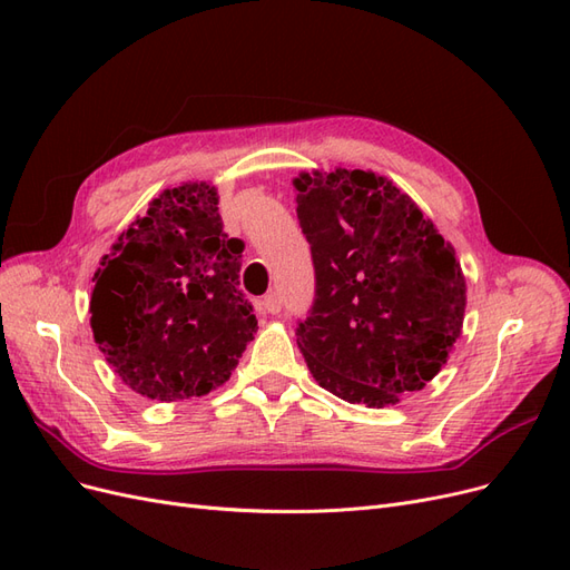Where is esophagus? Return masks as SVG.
<instances>
[{
	"label": "esophagus",
	"mask_w": 570,
	"mask_h": 570,
	"mask_svg": "<svg viewBox=\"0 0 570 570\" xmlns=\"http://www.w3.org/2000/svg\"><path fill=\"white\" fill-rule=\"evenodd\" d=\"M281 306H283V299L278 292H271V295L258 299V312H264V314H278Z\"/></svg>",
	"instance_id": "34e87169"
}]
</instances>
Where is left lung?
<instances>
[{
	"instance_id": "obj_1",
	"label": "left lung",
	"mask_w": 570,
	"mask_h": 570,
	"mask_svg": "<svg viewBox=\"0 0 570 570\" xmlns=\"http://www.w3.org/2000/svg\"><path fill=\"white\" fill-rule=\"evenodd\" d=\"M292 183L316 271L314 306L295 331L308 371L340 400L373 409L423 390L463 327L454 247L373 170H314Z\"/></svg>"
}]
</instances>
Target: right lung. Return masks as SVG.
Returning <instances> with one entry per match:
<instances>
[{"instance_id": "add662e5", "label": "right lung", "mask_w": 570, "mask_h": 570, "mask_svg": "<svg viewBox=\"0 0 570 570\" xmlns=\"http://www.w3.org/2000/svg\"><path fill=\"white\" fill-rule=\"evenodd\" d=\"M243 249L223 233L216 187L197 180L164 189L101 256L90 325L132 392L183 402L228 381L256 333Z\"/></svg>"}]
</instances>
